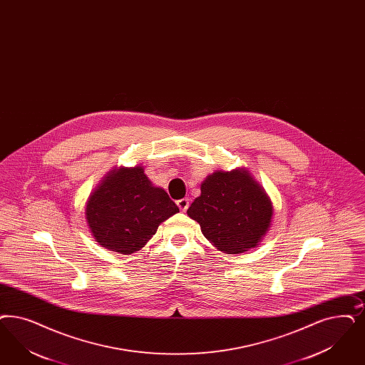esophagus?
<instances>
[{
  "instance_id": "esophagus-1",
  "label": "esophagus",
  "mask_w": 365,
  "mask_h": 365,
  "mask_svg": "<svg viewBox=\"0 0 365 365\" xmlns=\"http://www.w3.org/2000/svg\"><path fill=\"white\" fill-rule=\"evenodd\" d=\"M176 205H178V207H179L182 212H186V210L189 209V200H187V198H182V200H179V201L176 202Z\"/></svg>"
}]
</instances>
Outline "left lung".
<instances>
[{
    "mask_svg": "<svg viewBox=\"0 0 365 365\" xmlns=\"http://www.w3.org/2000/svg\"><path fill=\"white\" fill-rule=\"evenodd\" d=\"M274 214L264 189L245 170L215 171L201 185L187 215L197 221L214 247L227 253L255 248L263 239Z\"/></svg>",
    "mask_w": 365,
    "mask_h": 365,
    "instance_id": "1",
    "label": "left lung"
}]
</instances>
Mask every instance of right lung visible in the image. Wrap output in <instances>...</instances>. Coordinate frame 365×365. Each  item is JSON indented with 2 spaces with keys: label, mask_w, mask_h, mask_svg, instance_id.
<instances>
[{
  "label": "right lung",
  "mask_w": 365,
  "mask_h": 365,
  "mask_svg": "<svg viewBox=\"0 0 365 365\" xmlns=\"http://www.w3.org/2000/svg\"><path fill=\"white\" fill-rule=\"evenodd\" d=\"M168 194L152 185L143 167L114 168L94 190L86 205L93 237L109 251L138 252L159 225L178 213Z\"/></svg>",
  "instance_id": "obj_1"
}]
</instances>
